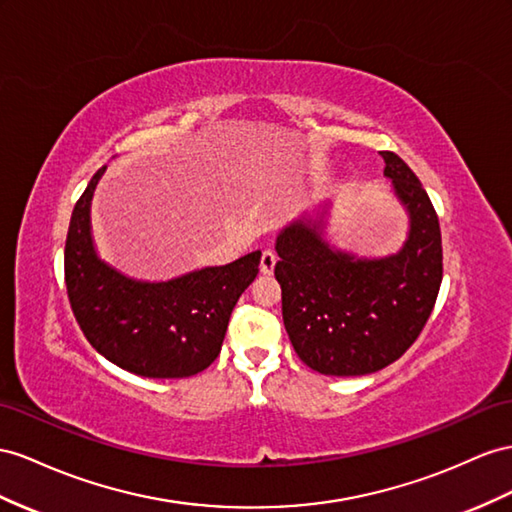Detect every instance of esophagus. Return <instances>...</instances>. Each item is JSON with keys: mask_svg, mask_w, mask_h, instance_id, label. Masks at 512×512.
I'll return each mask as SVG.
<instances>
[{"mask_svg": "<svg viewBox=\"0 0 512 512\" xmlns=\"http://www.w3.org/2000/svg\"><path fill=\"white\" fill-rule=\"evenodd\" d=\"M274 264H277V255H274L272 251H264V255H261V261H259V268L264 274H270Z\"/></svg>", "mask_w": 512, "mask_h": 512, "instance_id": "34e87169", "label": "esophagus"}]
</instances>
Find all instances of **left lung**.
I'll return each instance as SVG.
<instances>
[{"label": "left lung", "mask_w": 512, "mask_h": 512, "mask_svg": "<svg viewBox=\"0 0 512 512\" xmlns=\"http://www.w3.org/2000/svg\"><path fill=\"white\" fill-rule=\"evenodd\" d=\"M106 170L101 166L93 175L71 214L64 283L73 316L90 346L121 370L144 378L199 374L220 355L231 311L255 281L261 253L225 266L203 259L201 266L166 281L127 277L99 257L90 225V205ZM179 186L177 173L160 168L134 183L129 205L157 212L181 192Z\"/></svg>", "instance_id": "8db88e82"}]
</instances>
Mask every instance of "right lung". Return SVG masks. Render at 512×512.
Instances as JSON below:
<instances>
[{"instance_id": "add662e5", "label": "right lung", "mask_w": 512, "mask_h": 512, "mask_svg": "<svg viewBox=\"0 0 512 512\" xmlns=\"http://www.w3.org/2000/svg\"><path fill=\"white\" fill-rule=\"evenodd\" d=\"M383 160V175L409 214V238L396 255L337 251L322 233L326 212L287 225L274 246L287 335L300 361L326 376H363L398 361L422 333L441 285L435 207L396 153Z\"/></svg>"}]
</instances>
